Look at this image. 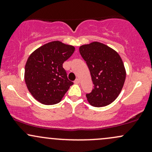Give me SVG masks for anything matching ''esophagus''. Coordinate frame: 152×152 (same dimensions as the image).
I'll return each mask as SVG.
<instances>
[{
	"instance_id": "1",
	"label": "esophagus",
	"mask_w": 152,
	"mask_h": 152,
	"mask_svg": "<svg viewBox=\"0 0 152 152\" xmlns=\"http://www.w3.org/2000/svg\"><path fill=\"white\" fill-rule=\"evenodd\" d=\"M79 82H80V81H79V79H78V78H76V79L74 81V83H76V84L79 83Z\"/></svg>"
}]
</instances>
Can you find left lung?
Segmentation results:
<instances>
[{
    "label": "left lung",
    "instance_id": "obj_1",
    "mask_svg": "<svg viewBox=\"0 0 152 152\" xmlns=\"http://www.w3.org/2000/svg\"><path fill=\"white\" fill-rule=\"evenodd\" d=\"M89 69L94 85L88 102L95 107L111 104L121 93L126 79V69L118 53L104 43L94 41L79 48Z\"/></svg>",
    "mask_w": 152,
    "mask_h": 152
}]
</instances>
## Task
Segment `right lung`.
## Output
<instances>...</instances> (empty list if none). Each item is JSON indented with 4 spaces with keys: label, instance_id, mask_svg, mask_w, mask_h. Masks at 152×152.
I'll use <instances>...</instances> for the list:
<instances>
[{
    "label": "right lung",
    "instance_id": "add662e5",
    "mask_svg": "<svg viewBox=\"0 0 152 152\" xmlns=\"http://www.w3.org/2000/svg\"><path fill=\"white\" fill-rule=\"evenodd\" d=\"M74 46L51 41L35 50L25 66L24 78L31 95L45 105L58 104L72 81L68 79L63 64L74 53Z\"/></svg>",
    "mask_w": 152,
    "mask_h": 152
}]
</instances>
